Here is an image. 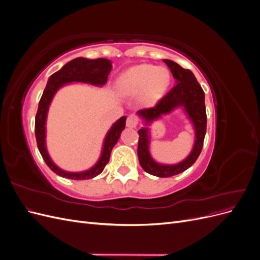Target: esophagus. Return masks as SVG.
Masks as SVG:
<instances>
[{
    "instance_id": "esophagus-1",
    "label": "esophagus",
    "mask_w": 260,
    "mask_h": 260,
    "mask_svg": "<svg viewBox=\"0 0 260 260\" xmlns=\"http://www.w3.org/2000/svg\"><path fill=\"white\" fill-rule=\"evenodd\" d=\"M139 123V119L138 117L136 115H129L128 118H127V122H125V124H127L128 128H136L137 125Z\"/></svg>"
}]
</instances>
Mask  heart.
I'll return each instance as SVG.
<instances>
[{
  "label": "heart",
  "mask_w": 260,
  "mask_h": 260,
  "mask_svg": "<svg viewBox=\"0 0 260 260\" xmlns=\"http://www.w3.org/2000/svg\"><path fill=\"white\" fill-rule=\"evenodd\" d=\"M171 76L164 66L137 65L125 70L116 82V89L121 96H136L141 94L144 105H153L166 92Z\"/></svg>",
  "instance_id": "obj_1"
}]
</instances>
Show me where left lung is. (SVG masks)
Masks as SVG:
<instances>
[{
  "label": "left lung",
  "mask_w": 260,
  "mask_h": 260,
  "mask_svg": "<svg viewBox=\"0 0 260 260\" xmlns=\"http://www.w3.org/2000/svg\"><path fill=\"white\" fill-rule=\"evenodd\" d=\"M176 79V85L170 90L166 96H164L153 108L141 109L137 115L142 119L144 127L141 128L139 133L138 157L141 167L147 174L159 178H167L183 172L199 158L202 152L204 139L206 135V107L205 93L196 80L191 70L184 69L177 62L170 59H162ZM177 108H181L191 121L194 129V144L192 151L186 158L178 164L167 165L157 163L149 152L150 145V131L149 125L158 120L164 114H168Z\"/></svg>",
  "instance_id": "1"
}]
</instances>
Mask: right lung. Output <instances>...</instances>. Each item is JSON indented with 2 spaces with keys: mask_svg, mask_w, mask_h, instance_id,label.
Returning a JSON list of instances; mask_svg holds the SVG:
<instances>
[{
  "mask_svg": "<svg viewBox=\"0 0 260 260\" xmlns=\"http://www.w3.org/2000/svg\"><path fill=\"white\" fill-rule=\"evenodd\" d=\"M112 61L106 58L89 59L84 57H77L68 61L66 65L62 66L58 72L54 73L48 80L42 98L39 102L38 112L36 115L35 132L38 148L40 151L44 161L55 174L67 179L73 180H86L99 176L104 170L107 162L109 161L112 149L120 138L121 132L125 127V119L127 117L122 116L116 122L113 123L111 129L108 130L104 138L103 147L100 155L99 160L90 169L72 172L59 168L55 164L49 155L46 148V118H48L49 108L52 103V100L56 92L62 86L73 83L81 82L88 83L95 86H103L107 82L108 75L112 72Z\"/></svg>",
  "mask_w": 260,
  "mask_h": 260,
  "instance_id": "obj_1",
  "label": "right lung"
}]
</instances>
